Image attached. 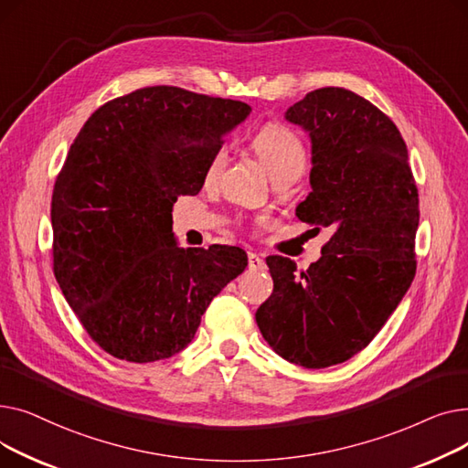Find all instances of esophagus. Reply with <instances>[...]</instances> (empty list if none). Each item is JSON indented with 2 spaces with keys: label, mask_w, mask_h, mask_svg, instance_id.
<instances>
[{
  "label": "esophagus",
  "mask_w": 468,
  "mask_h": 468,
  "mask_svg": "<svg viewBox=\"0 0 468 468\" xmlns=\"http://www.w3.org/2000/svg\"><path fill=\"white\" fill-rule=\"evenodd\" d=\"M249 269H252V271H261V269H265L263 258L260 254L249 252Z\"/></svg>",
  "instance_id": "obj_1"
}]
</instances>
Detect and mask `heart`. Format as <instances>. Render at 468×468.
Wrapping results in <instances>:
<instances>
[{
	"label": "heart",
	"instance_id": "heart-1",
	"mask_svg": "<svg viewBox=\"0 0 468 468\" xmlns=\"http://www.w3.org/2000/svg\"><path fill=\"white\" fill-rule=\"evenodd\" d=\"M254 150L260 161L277 182L281 178H300L307 166V150L302 138L284 125H267L254 140ZM228 163V150L219 147L207 165L205 176L208 182L216 180Z\"/></svg>",
	"mask_w": 468,
	"mask_h": 468
}]
</instances>
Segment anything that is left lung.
<instances>
[{
    "label": "left lung",
    "instance_id": "left-lung-1",
    "mask_svg": "<svg viewBox=\"0 0 468 468\" xmlns=\"http://www.w3.org/2000/svg\"><path fill=\"white\" fill-rule=\"evenodd\" d=\"M284 117L311 138L313 191L296 216L332 237L307 271L267 258L273 293L256 323L279 356L316 370L367 347L402 302L415 277L420 197L400 131L366 98L316 89Z\"/></svg>",
    "mask_w": 468,
    "mask_h": 468
}]
</instances>
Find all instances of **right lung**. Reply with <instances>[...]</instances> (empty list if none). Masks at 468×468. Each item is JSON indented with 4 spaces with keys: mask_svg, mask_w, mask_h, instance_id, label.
I'll return each instance as SVG.
<instances>
[{
    "mask_svg": "<svg viewBox=\"0 0 468 468\" xmlns=\"http://www.w3.org/2000/svg\"><path fill=\"white\" fill-rule=\"evenodd\" d=\"M250 106L144 87L98 108L69 145L51 203L53 269L106 353L155 362L187 347L201 316L249 265L239 247L180 249L172 207L199 193L210 157Z\"/></svg>",
    "mask_w": 468,
    "mask_h": 468,
    "instance_id": "obj_1",
    "label": "right lung"
}]
</instances>
